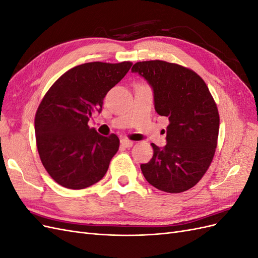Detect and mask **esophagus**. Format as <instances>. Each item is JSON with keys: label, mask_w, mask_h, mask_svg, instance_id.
<instances>
[{"label": "esophagus", "mask_w": 258, "mask_h": 258, "mask_svg": "<svg viewBox=\"0 0 258 258\" xmlns=\"http://www.w3.org/2000/svg\"><path fill=\"white\" fill-rule=\"evenodd\" d=\"M120 144L123 147H131L132 145H134V141H131V140L124 138V139L120 140Z\"/></svg>", "instance_id": "obj_1"}]
</instances>
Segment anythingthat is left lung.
Listing matches in <instances>:
<instances>
[{
    "instance_id": "obj_1",
    "label": "left lung",
    "mask_w": 258,
    "mask_h": 258,
    "mask_svg": "<svg viewBox=\"0 0 258 258\" xmlns=\"http://www.w3.org/2000/svg\"><path fill=\"white\" fill-rule=\"evenodd\" d=\"M138 72L154 90L155 111L166 116L167 145L154 150L141 165L146 181L156 188L177 194L196 185L209 169L217 146L220 115L207 84L192 70L162 60L140 61Z\"/></svg>"
}]
</instances>
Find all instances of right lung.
Listing matches in <instances>:
<instances>
[{
    "label": "right lung",
    "mask_w": 258,
    "mask_h": 258,
    "mask_svg": "<svg viewBox=\"0 0 258 258\" xmlns=\"http://www.w3.org/2000/svg\"><path fill=\"white\" fill-rule=\"evenodd\" d=\"M132 62H88L62 74L45 93L34 118L37 152L54 182L84 189L99 182L119 148L112 134L99 135L88 126L103 99L127 74Z\"/></svg>",
    "instance_id": "obj_1"
}]
</instances>
